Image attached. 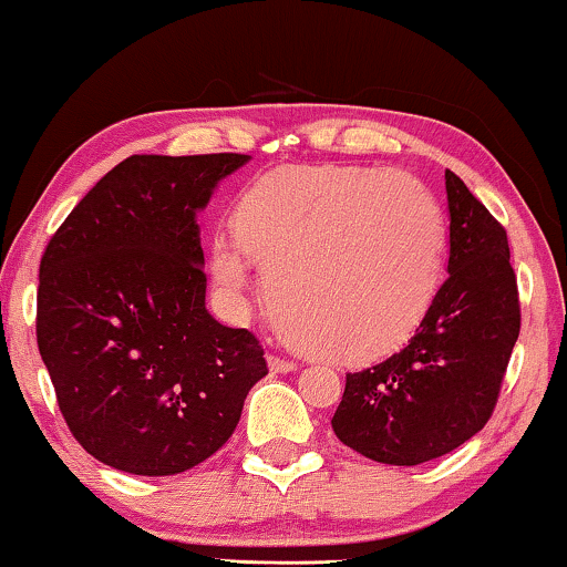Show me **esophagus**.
<instances>
[{"label":"esophagus","mask_w":567,"mask_h":567,"mask_svg":"<svg viewBox=\"0 0 567 567\" xmlns=\"http://www.w3.org/2000/svg\"><path fill=\"white\" fill-rule=\"evenodd\" d=\"M267 362H269V370H272V372H292L295 367H298L292 360H287V357H277V354H269Z\"/></svg>","instance_id":"1"}]
</instances>
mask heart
I'll use <instances>...</instances> for the list:
<instances>
[{"label":"heart","instance_id":"1","mask_svg":"<svg viewBox=\"0 0 567 567\" xmlns=\"http://www.w3.org/2000/svg\"><path fill=\"white\" fill-rule=\"evenodd\" d=\"M446 223L416 177L370 166L275 174L244 197L236 234L210 246L213 280L238 302L254 259L280 316L337 362L401 347L440 292Z\"/></svg>","mask_w":567,"mask_h":567}]
</instances>
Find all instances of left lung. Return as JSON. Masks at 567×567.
<instances>
[{"mask_svg": "<svg viewBox=\"0 0 567 567\" xmlns=\"http://www.w3.org/2000/svg\"><path fill=\"white\" fill-rule=\"evenodd\" d=\"M446 280L409 344L347 372L331 426L382 465H421L457 450L488 424L522 329L506 228L446 169Z\"/></svg>", "mask_w": 567, "mask_h": 567, "instance_id": "8db88e82", "label": "left lung"}]
</instances>
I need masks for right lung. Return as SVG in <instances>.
<instances>
[{
    "instance_id": "1",
    "label": "right lung",
    "mask_w": 567,
    "mask_h": 567,
    "mask_svg": "<svg viewBox=\"0 0 567 567\" xmlns=\"http://www.w3.org/2000/svg\"><path fill=\"white\" fill-rule=\"evenodd\" d=\"M244 154L127 156L48 241L38 349L69 432L133 475H177L230 440L265 378L259 339L205 308L195 213Z\"/></svg>"
}]
</instances>
